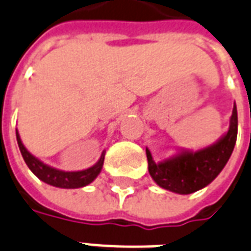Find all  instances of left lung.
Wrapping results in <instances>:
<instances>
[{
  "mask_svg": "<svg viewBox=\"0 0 251 251\" xmlns=\"http://www.w3.org/2000/svg\"><path fill=\"white\" fill-rule=\"evenodd\" d=\"M237 127L238 118L234 103L229 129L212 145L195 152L179 149L176 154L160 162H154L152 153L147 148L149 174L160 187L180 195L201 190L220 174L232 156L237 140Z\"/></svg>",
  "mask_w": 251,
  "mask_h": 251,
  "instance_id": "obj_1",
  "label": "left lung"
}]
</instances>
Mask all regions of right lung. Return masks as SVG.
I'll list each match as a JSON object with an SVG mask.
<instances>
[{
  "label": "right lung",
  "instance_id": "add662e5",
  "mask_svg": "<svg viewBox=\"0 0 251 251\" xmlns=\"http://www.w3.org/2000/svg\"><path fill=\"white\" fill-rule=\"evenodd\" d=\"M17 141H18L19 151L22 153L23 160H25L26 165L28 166V169L34 173L35 176H38L39 179L43 180L44 183L51 184V186H55V187H85L87 184H90L99 176V173H100V170L103 168L104 154H106V152H102L100 158L91 168H87L85 170H79V172H64V170H60V169L52 168V166L44 164L43 161H40L39 158L32 156L27 151L26 147L23 145L18 131H17Z\"/></svg>",
  "mask_w": 251,
  "mask_h": 251
}]
</instances>
